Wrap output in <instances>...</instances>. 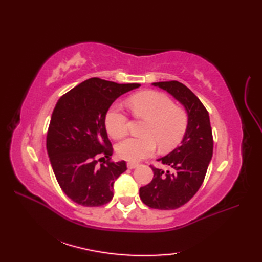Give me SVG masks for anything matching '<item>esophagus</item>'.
<instances>
[{
  "label": "esophagus",
  "mask_w": 262,
  "mask_h": 262,
  "mask_svg": "<svg viewBox=\"0 0 262 262\" xmlns=\"http://www.w3.org/2000/svg\"><path fill=\"white\" fill-rule=\"evenodd\" d=\"M137 166H138L137 163H133V162H128L127 163V168L128 169H135V168H137Z\"/></svg>",
  "instance_id": "esophagus-1"
}]
</instances>
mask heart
<instances>
[{
    "instance_id": "heart-1",
    "label": "heart",
    "mask_w": 262,
    "mask_h": 262,
    "mask_svg": "<svg viewBox=\"0 0 262 262\" xmlns=\"http://www.w3.org/2000/svg\"><path fill=\"white\" fill-rule=\"evenodd\" d=\"M135 117L145 119L143 137H129L116 147L119 157L137 162L155 152L157 144L161 151H170L181 142L186 134L188 117L182 108L176 107L173 100L157 91H145L129 99ZM108 134L114 138L125 136L128 132V118L119 104L111 105L104 117Z\"/></svg>"
}]
</instances>
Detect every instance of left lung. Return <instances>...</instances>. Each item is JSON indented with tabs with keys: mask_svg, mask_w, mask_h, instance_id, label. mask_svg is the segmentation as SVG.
<instances>
[{
	"mask_svg": "<svg viewBox=\"0 0 262 262\" xmlns=\"http://www.w3.org/2000/svg\"><path fill=\"white\" fill-rule=\"evenodd\" d=\"M185 108L188 125L180 146L158 159L168 170L152 166L153 180L140 188V197L146 206L155 209H176L190 200L205 179L213 157V135L209 115L200 100L178 81L155 82Z\"/></svg>",
	"mask_w": 262,
	"mask_h": 262,
	"instance_id": "obj_1",
	"label": "left lung"
}]
</instances>
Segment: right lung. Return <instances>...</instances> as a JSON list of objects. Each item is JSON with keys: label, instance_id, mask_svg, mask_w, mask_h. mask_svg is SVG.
I'll return each mask as SVG.
<instances>
[{"label": "right lung", "instance_id": "1", "mask_svg": "<svg viewBox=\"0 0 262 262\" xmlns=\"http://www.w3.org/2000/svg\"><path fill=\"white\" fill-rule=\"evenodd\" d=\"M140 86L92 77L65 93L55 105L47 153L59 187L74 203L96 207L113 199L114 183L127 168L125 161H109L113 147L104 117L117 98Z\"/></svg>", "mask_w": 262, "mask_h": 262}]
</instances>
